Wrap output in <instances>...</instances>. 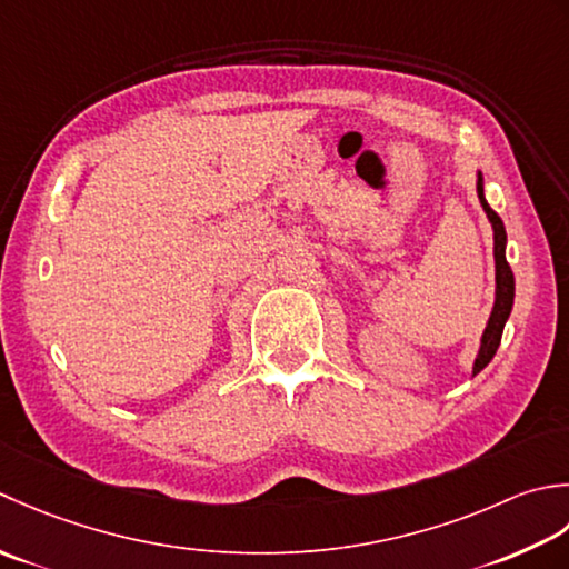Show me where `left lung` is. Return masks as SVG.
I'll return each mask as SVG.
<instances>
[{
	"label": "left lung",
	"instance_id": "1",
	"mask_svg": "<svg viewBox=\"0 0 569 569\" xmlns=\"http://www.w3.org/2000/svg\"><path fill=\"white\" fill-rule=\"evenodd\" d=\"M477 193L479 201L483 206L486 216H489L491 226H493V258H496V301H493V311L489 317V323H486V331L481 336V349L477 361H473V376L481 373V370L491 363V358L496 356L498 343H501V333L508 321V315L513 309V295H516V280H513V270L506 260V228L503 220L498 218L493 208L486 203L483 199V179L479 173L477 179Z\"/></svg>",
	"mask_w": 569,
	"mask_h": 569
}]
</instances>
